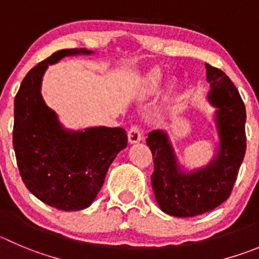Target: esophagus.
<instances>
[{
	"mask_svg": "<svg viewBox=\"0 0 259 259\" xmlns=\"http://www.w3.org/2000/svg\"><path fill=\"white\" fill-rule=\"evenodd\" d=\"M127 138H129L130 143H138L143 139V134L141 132V127L138 125H133L127 132Z\"/></svg>",
	"mask_w": 259,
	"mask_h": 259,
	"instance_id": "obj_1",
	"label": "esophagus"
}]
</instances>
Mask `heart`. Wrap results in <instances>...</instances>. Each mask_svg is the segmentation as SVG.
Masks as SVG:
<instances>
[{"mask_svg":"<svg viewBox=\"0 0 259 259\" xmlns=\"http://www.w3.org/2000/svg\"><path fill=\"white\" fill-rule=\"evenodd\" d=\"M161 80H162V75H161V72H159V71H152L146 79V83H144V87H143L144 92L149 93V92L156 91V89L159 87V83H161Z\"/></svg>","mask_w":259,"mask_h":259,"instance_id":"obj_1","label":"heart"}]
</instances>
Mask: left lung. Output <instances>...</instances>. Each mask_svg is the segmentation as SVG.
<instances>
[{"label": "left lung", "mask_w": 259, "mask_h": 259, "mask_svg": "<svg viewBox=\"0 0 259 259\" xmlns=\"http://www.w3.org/2000/svg\"><path fill=\"white\" fill-rule=\"evenodd\" d=\"M207 81L211 85L208 100L217 107L219 154L206 168L183 174L167 135L154 130L147 144L153 157L152 188L159 207L175 217H194L212 211L230 197L245 156V106L228 75L206 65Z\"/></svg>", "instance_id": "1"}]
</instances>
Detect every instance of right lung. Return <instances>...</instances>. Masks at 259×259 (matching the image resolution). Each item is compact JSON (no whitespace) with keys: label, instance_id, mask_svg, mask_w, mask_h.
I'll return each mask as SVG.
<instances>
[{"label":"right lung","instance_id":"add662e5","mask_svg":"<svg viewBox=\"0 0 259 259\" xmlns=\"http://www.w3.org/2000/svg\"><path fill=\"white\" fill-rule=\"evenodd\" d=\"M78 53L92 52L60 50L33 67L21 81L14 103L13 146L21 179L31 194L62 211L91 206L110 165L127 146L122 127L69 133L46 106L40 84L47 66Z\"/></svg>","mask_w":259,"mask_h":259}]
</instances>
